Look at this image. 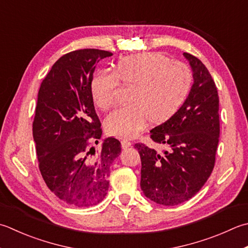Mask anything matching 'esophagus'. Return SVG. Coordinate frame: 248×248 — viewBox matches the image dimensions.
I'll use <instances>...</instances> for the list:
<instances>
[{
  "mask_svg": "<svg viewBox=\"0 0 248 248\" xmlns=\"http://www.w3.org/2000/svg\"><path fill=\"white\" fill-rule=\"evenodd\" d=\"M131 146V142H129L128 140H121V147H123L124 149H127Z\"/></svg>",
  "mask_w": 248,
  "mask_h": 248,
  "instance_id": "obj_1",
  "label": "esophagus"
}]
</instances>
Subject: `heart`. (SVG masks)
I'll use <instances>...</instances> for the list:
<instances>
[{"label": "heart", "mask_w": 248, "mask_h": 248, "mask_svg": "<svg viewBox=\"0 0 248 248\" xmlns=\"http://www.w3.org/2000/svg\"><path fill=\"white\" fill-rule=\"evenodd\" d=\"M192 80V72L185 63L171 61L160 52H144L121 59L115 72H99L90 90L95 105L106 109L115 103L120 84L132 87L130 104L113 110L105 119L108 134L129 139L149 120L161 124L171 118L190 93Z\"/></svg>", "instance_id": "heart-1"}]
</instances>
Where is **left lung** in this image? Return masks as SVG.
<instances>
[{
    "instance_id": "8db88e82",
    "label": "left lung",
    "mask_w": 248,
    "mask_h": 248,
    "mask_svg": "<svg viewBox=\"0 0 248 248\" xmlns=\"http://www.w3.org/2000/svg\"><path fill=\"white\" fill-rule=\"evenodd\" d=\"M193 72L190 93L171 118L150 131L155 144L167 145L159 153L138 143L142 170L140 188L150 200L173 206L191 199L210 177L219 140V98L206 66L184 52Z\"/></svg>"
}]
</instances>
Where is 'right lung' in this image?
I'll return each instance as SVG.
<instances>
[{
    "label": "right lung",
    "instance_id": "obj_1",
    "mask_svg": "<svg viewBox=\"0 0 248 248\" xmlns=\"http://www.w3.org/2000/svg\"><path fill=\"white\" fill-rule=\"evenodd\" d=\"M113 55L93 49L63 55L43 79L37 95L33 139L47 187L65 203L89 207L108 190L110 166L121 153L117 139L102 137L90 85L98 62Z\"/></svg>",
    "mask_w": 248,
    "mask_h": 248
}]
</instances>
